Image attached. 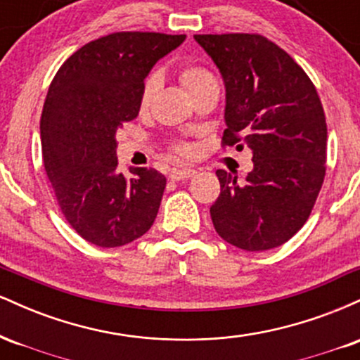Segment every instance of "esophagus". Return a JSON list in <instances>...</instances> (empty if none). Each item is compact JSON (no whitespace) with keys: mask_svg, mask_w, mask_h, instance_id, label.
<instances>
[{"mask_svg":"<svg viewBox=\"0 0 360 360\" xmlns=\"http://www.w3.org/2000/svg\"><path fill=\"white\" fill-rule=\"evenodd\" d=\"M194 174H196L194 169H172V171L169 172V177H171L172 181H181V179H188V177H193Z\"/></svg>","mask_w":360,"mask_h":360,"instance_id":"34e87169","label":"esophagus"}]
</instances>
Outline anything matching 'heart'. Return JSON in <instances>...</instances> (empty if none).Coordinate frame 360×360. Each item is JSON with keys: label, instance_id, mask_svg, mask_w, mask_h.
I'll list each match as a JSON object with an SVG mask.
<instances>
[{"label": "heart", "instance_id": "obj_1", "mask_svg": "<svg viewBox=\"0 0 360 360\" xmlns=\"http://www.w3.org/2000/svg\"><path fill=\"white\" fill-rule=\"evenodd\" d=\"M176 74H177V79H179L181 84H183V88L188 91L189 94H193L194 91L201 89L206 84L217 82L214 81L213 74L210 72L205 65L198 64V62H191V60L181 62V64L177 65ZM157 88H159V84H157L155 77H148V79H146V82H143L142 86V91H140V100H139L140 108L142 110L148 108V105H150ZM172 152H174L177 157H191L194 155V152H196V147H194L191 142L179 140V142H176L174 146H172Z\"/></svg>", "mask_w": 360, "mask_h": 360}]
</instances>
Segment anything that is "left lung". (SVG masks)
<instances>
[{
	"mask_svg": "<svg viewBox=\"0 0 360 360\" xmlns=\"http://www.w3.org/2000/svg\"><path fill=\"white\" fill-rule=\"evenodd\" d=\"M226 88L221 147L252 150L238 184L218 169L214 230L247 252L283 245L308 220L326 172V122L315 84L286 51L259 34L194 35Z\"/></svg>",
	"mask_w": 360,
	"mask_h": 360,
	"instance_id": "left-lung-1",
	"label": "left lung"
}]
</instances>
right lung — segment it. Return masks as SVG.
I'll return each mask as SVG.
<instances>
[{
  "instance_id": "add662e5",
  "label": "right lung",
  "mask_w": 360,
  "mask_h": 360,
  "mask_svg": "<svg viewBox=\"0 0 360 360\" xmlns=\"http://www.w3.org/2000/svg\"><path fill=\"white\" fill-rule=\"evenodd\" d=\"M186 35L115 32L82 45L49 86L40 118L44 167L69 225L86 242L122 247L154 223L166 177L117 171L118 127L137 118L143 79Z\"/></svg>"
}]
</instances>
